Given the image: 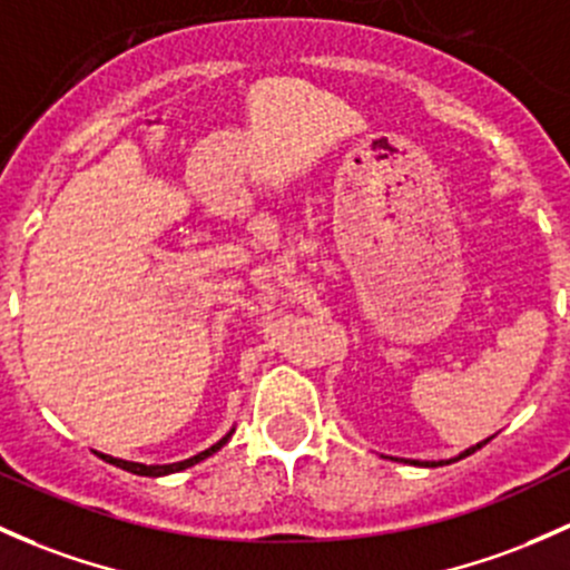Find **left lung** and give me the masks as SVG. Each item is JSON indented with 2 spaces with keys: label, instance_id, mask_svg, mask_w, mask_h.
I'll return each instance as SVG.
<instances>
[{
  "label": "left lung",
  "instance_id": "obj_1",
  "mask_svg": "<svg viewBox=\"0 0 570 570\" xmlns=\"http://www.w3.org/2000/svg\"><path fill=\"white\" fill-rule=\"evenodd\" d=\"M481 445H483V442H481ZM481 445L470 448V451H464V453H461V456H459V459L470 456V453H475V451H478V448H481ZM459 459H453V461H459ZM415 464H417V461H415ZM440 464H451V461H426V466H440Z\"/></svg>",
  "mask_w": 570,
  "mask_h": 570
}]
</instances>
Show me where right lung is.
Listing matches in <instances>:
<instances>
[{"mask_svg": "<svg viewBox=\"0 0 570 570\" xmlns=\"http://www.w3.org/2000/svg\"><path fill=\"white\" fill-rule=\"evenodd\" d=\"M229 436H232V431H229V434L224 436V440H218V442H215L213 448H207V451L196 453V456H190V459H185V461H177V464H153V466H147V464H136V461H122V459H111V456H100V459H106V461H109V464L119 466V470H128V472H134V475L160 478V475H169V472H179V470H185V466H194V464H199L202 459L213 456L215 451H220V448H224L226 442H229Z\"/></svg>", "mask_w": 570, "mask_h": 570, "instance_id": "add662e5", "label": "right lung"}]
</instances>
